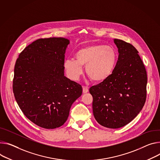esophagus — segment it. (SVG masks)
<instances>
[{"instance_id":"34e87169","label":"esophagus","mask_w":160,"mask_h":160,"mask_svg":"<svg viewBox=\"0 0 160 160\" xmlns=\"http://www.w3.org/2000/svg\"><path fill=\"white\" fill-rule=\"evenodd\" d=\"M89 92V89L88 88H85V87H83V93L85 94Z\"/></svg>"}]
</instances>
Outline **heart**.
Here are the masks:
<instances>
[{
	"instance_id": "1",
	"label": "heart",
	"mask_w": 160,
	"mask_h": 160,
	"mask_svg": "<svg viewBox=\"0 0 160 160\" xmlns=\"http://www.w3.org/2000/svg\"><path fill=\"white\" fill-rule=\"evenodd\" d=\"M75 59H67L64 68L68 77L77 80L83 73L82 66L85 72L96 83H102L109 78L117 64L118 53L111 47L103 45H92L79 49L75 53Z\"/></svg>"
}]
</instances>
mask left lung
<instances>
[{
  "mask_svg": "<svg viewBox=\"0 0 160 160\" xmlns=\"http://www.w3.org/2000/svg\"><path fill=\"white\" fill-rule=\"evenodd\" d=\"M119 57L112 76L92 86V111L96 121L106 128H119L133 120L146 99L147 72L137 49L114 39Z\"/></svg>",
  "mask_w": 160,
  "mask_h": 160,
  "instance_id": "obj_1",
  "label": "left lung"
}]
</instances>
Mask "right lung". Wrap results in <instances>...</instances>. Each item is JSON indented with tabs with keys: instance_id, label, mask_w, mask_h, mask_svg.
<instances>
[{
	"instance_id": "add662e5",
	"label": "right lung",
	"mask_w": 160,
	"mask_h": 160,
	"mask_svg": "<svg viewBox=\"0 0 160 160\" xmlns=\"http://www.w3.org/2000/svg\"><path fill=\"white\" fill-rule=\"evenodd\" d=\"M69 44L64 38L39 39L22 52L14 66V98L26 117L43 128L62 126L82 94V86L64 76Z\"/></svg>"
}]
</instances>
